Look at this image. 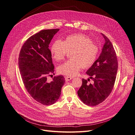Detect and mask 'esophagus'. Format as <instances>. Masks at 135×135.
I'll list each match as a JSON object with an SVG mask.
<instances>
[{
    "label": "esophagus",
    "mask_w": 135,
    "mask_h": 135,
    "mask_svg": "<svg viewBox=\"0 0 135 135\" xmlns=\"http://www.w3.org/2000/svg\"><path fill=\"white\" fill-rule=\"evenodd\" d=\"M71 79H73L72 77H70V76H65V80H66V81H69V80H70Z\"/></svg>",
    "instance_id": "1"
}]
</instances>
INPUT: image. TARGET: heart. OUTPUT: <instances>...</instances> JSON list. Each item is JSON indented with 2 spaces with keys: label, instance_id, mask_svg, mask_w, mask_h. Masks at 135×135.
I'll use <instances>...</instances> for the list:
<instances>
[{
  "label": "heart",
  "instance_id": "obj_1",
  "mask_svg": "<svg viewBox=\"0 0 135 135\" xmlns=\"http://www.w3.org/2000/svg\"><path fill=\"white\" fill-rule=\"evenodd\" d=\"M97 46L86 35L75 34L69 35L62 42L57 39L52 43L51 52L56 61L64 59L70 52L71 59L60 65L59 71L62 74L74 76L81 68H88L95 62L98 54Z\"/></svg>",
  "mask_w": 135,
  "mask_h": 135
}]
</instances>
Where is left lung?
Masks as SVG:
<instances>
[{"label":"left lung","instance_id":"1","mask_svg":"<svg viewBox=\"0 0 135 135\" xmlns=\"http://www.w3.org/2000/svg\"><path fill=\"white\" fill-rule=\"evenodd\" d=\"M101 34L105 42L101 53L86 72L93 83H88L89 78L87 80L82 79V84L77 92L81 101L92 107L101 103L109 96L115 83L118 67L112 43L104 34Z\"/></svg>","mask_w":135,"mask_h":135}]
</instances>
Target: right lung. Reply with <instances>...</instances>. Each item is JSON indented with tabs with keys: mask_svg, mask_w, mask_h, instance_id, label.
<instances>
[{
	"mask_svg": "<svg viewBox=\"0 0 135 135\" xmlns=\"http://www.w3.org/2000/svg\"><path fill=\"white\" fill-rule=\"evenodd\" d=\"M59 30H43L31 36L19 55V69L26 90L35 100L45 105L59 100L65 82L62 75L55 76L50 82L47 80V76L54 73L49 44Z\"/></svg>",
	"mask_w": 135,
	"mask_h": 135,
	"instance_id": "add662e5",
	"label": "right lung"
}]
</instances>
